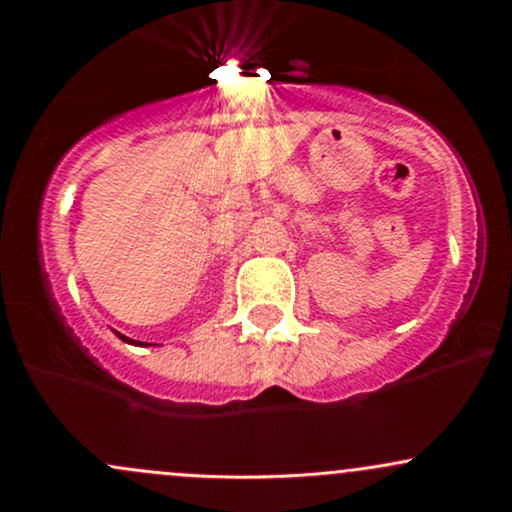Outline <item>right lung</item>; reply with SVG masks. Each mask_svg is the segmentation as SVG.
I'll use <instances>...</instances> for the list:
<instances>
[{"mask_svg":"<svg viewBox=\"0 0 512 512\" xmlns=\"http://www.w3.org/2000/svg\"><path fill=\"white\" fill-rule=\"evenodd\" d=\"M114 334H117V337L122 339V342H126V344H134V346H146L144 342H136V339H129V337H124V334H119V332H114Z\"/></svg>","mask_w":512,"mask_h":512,"instance_id":"right-lung-1","label":"right lung"}]
</instances>
